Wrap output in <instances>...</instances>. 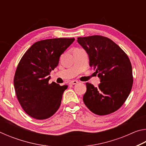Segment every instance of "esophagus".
I'll use <instances>...</instances> for the list:
<instances>
[{
    "instance_id": "1",
    "label": "esophagus",
    "mask_w": 146,
    "mask_h": 146,
    "mask_svg": "<svg viewBox=\"0 0 146 146\" xmlns=\"http://www.w3.org/2000/svg\"><path fill=\"white\" fill-rule=\"evenodd\" d=\"M78 83V81H76V80H71L70 82V84L71 85H75Z\"/></svg>"
}]
</instances>
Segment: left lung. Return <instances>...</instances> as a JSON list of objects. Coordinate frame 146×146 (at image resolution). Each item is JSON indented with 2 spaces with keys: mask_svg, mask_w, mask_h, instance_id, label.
I'll list each match as a JSON object with an SVG mask.
<instances>
[{
  "mask_svg": "<svg viewBox=\"0 0 146 146\" xmlns=\"http://www.w3.org/2000/svg\"><path fill=\"white\" fill-rule=\"evenodd\" d=\"M77 42L88 53L90 66L100 79L97 88L86 83L84 102L91 112L98 115L116 111L126 100L132 88L129 58L117 44L105 36L78 37Z\"/></svg>",
  "mask_w": 146,
  "mask_h": 146,
  "instance_id": "8db88e82",
  "label": "left lung"
}]
</instances>
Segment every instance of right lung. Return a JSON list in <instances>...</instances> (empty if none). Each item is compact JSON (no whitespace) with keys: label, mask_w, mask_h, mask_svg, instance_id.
<instances>
[{"label":"right lung","mask_w":146,"mask_h":146,"mask_svg":"<svg viewBox=\"0 0 146 146\" xmlns=\"http://www.w3.org/2000/svg\"><path fill=\"white\" fill-rule=\"evenodd\" d=\"M74 38L46 39L34 43L24 53L16 70L14 88L25 112L35 119L51 117L60 107L67 85L49 83L51 71Z\"/></svg>","instance_id":"1"}]
</instances>
